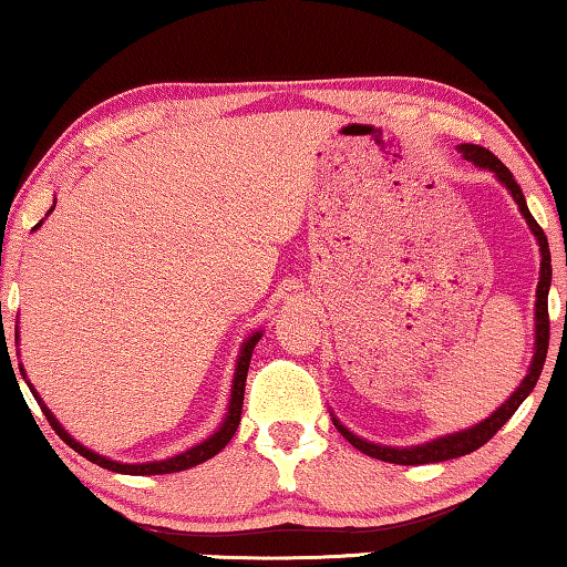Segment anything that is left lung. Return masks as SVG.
Returning <instances> with one entry per match:
<instances>
[{
	"mask_svg": "<svg viewBox=\"0 0 567 567\" xmlns=\"http://www.w3.org/2000/svg\"><path fill=\"white\" fill-rule=\"evenodd\" d=\"M457 152L463 155L467 162H473L475 167L493 172L495 179L511 192V197L515 199L517 209L525 217L527 227L537 239V247H540V280H537V290H535V344H533V360L530 368H527V375L523 378L520 385L515 388V392L507 398L501 408H497L491 417L475 422L465 430H457V433H447L427 440V443L420 445H380V443H370L360 435H354L350 427H344L342 422L332 415L334 427L340 430V435L348 440L350 445H354L360 453L385 460V463H395V465H425V463H443V460H453L460 455L475 453L477 447H483L487 440H491L497 430H501L507 420L513 417V412L523 405V400L530 395L537 378H540L543 364H545V354H548V340H550V320H548V292H550V280H553V267H550V247H548V237H545L543 227L535 223V217L527 209L525 195L520 185H517L513 172L507 169L501 159H497L493 152H487L480 145H457Z\"/></svg>",
	"mask_w": 567,
	"mask_h": 567,
	"instance_id": "8db88e82",
	"label": "left lung"
}]
</instances>
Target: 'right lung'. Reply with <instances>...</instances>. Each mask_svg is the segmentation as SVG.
<instances>
[{
  "label": "right lung",
  "mask_w": 567,
  "mask_h": 567,
  "mask_svg": "<svg viewBox=\"0 0 567 567\" xmlns=\"http://www.w3.org/2000/svg\"><path fill=\"white\" fill-rule=\"evenodd\" d=\"M56 205V203H54ZM54 205L50 207V213L44 217L52 215ZM44 219L34 225V229L42 227ZM265 330H255L249 338L239 344V354H237V362H235V378H233V390H229V402H227V412H225V420L219 422V427L215 430L213 435H207L203 443L192 445L187 450H182V453L172 455V457H162V460H150V463H120V460H112V457H104L100 453H94L87 445H82L80 440H74L66 430L60 425V420L54 417V412L44 405V400L40 398V392L32 388V382L27 380V372L22 368V362H19V370H22V378L27 380V388L32 390L34 400L40 402V408L44 412V417L50 420V425L54 427V433L60 435L66 445L72 450H76L82 457H87L90 463L100 465V467H107L112 473H122V475H167V473H179V470H187V467H195L199 463H205V460L215 457L219 450H223L233 435L237 433V425H239V417H243V400H245V380H247V370H249V360H252V350L255 344L260 342ZM14 342H19V324L14 328Z\"/></svg>",
  "instance_id": "right-lung-1"
}]
</instances>
